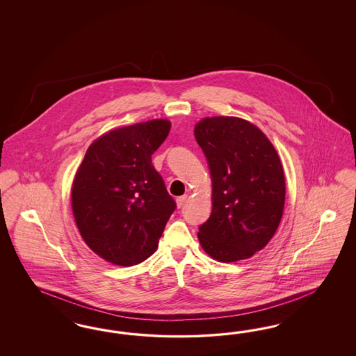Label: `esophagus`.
<instances>
[{
    "instance_id": "esophagus-1",
    "label": "esophagus",
    "mask_w": 356,
    "mask_h": 356,
    "mask_svg": "<svg viewBox=\"0 0 356 356\" xmlns=\"http://www.w3.org/2000/svg\"><path fill=\"white\" fill-rule=\"evenodd\" d=\"M186 198H188V195L185 194V195H181V197H179L177 200H176V204H177V207L180 209V207H183L185 205V202H186Z\"/></svg>"
}]
</instances>
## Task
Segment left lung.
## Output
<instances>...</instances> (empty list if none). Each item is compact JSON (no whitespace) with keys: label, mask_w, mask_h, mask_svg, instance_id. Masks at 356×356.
<instances>
[{"label":"left lung","mask_w":356,"mask_h":356,"mask_svg":"<svg viewBox=\"0 0 356 356\" xmlns=\"http://www.w3.org/2000/svg\"><path fill=\"white\" fill-rule=\"evenodd\" d=\"M194 137L205 154L213 183V210L198 240L220 262L252 257L280 226L286 183L269 138L247 120H201Z\"/></svg>","instance_id":"8db88e82"}]
</instances>
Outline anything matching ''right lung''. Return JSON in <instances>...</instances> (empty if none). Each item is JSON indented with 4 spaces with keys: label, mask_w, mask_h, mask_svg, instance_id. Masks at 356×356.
<instances>
[{
    "label": "right lung",
    "mask_w": 356,
    "mask_h": 356,
    "mask_svg": "<svg viewBox=\"0 0 356 356\" xmlns=\"http://www.w3.org/2000/svg\"><path fill=\"white\" fill-rule=\"evenodd\" d=\"M170 129L159 119L111 130L90 145L76 171V227L88 248L113 265L149 259L176 209L151 162Z\"/></svg>",
    "instance_id": "add662e5"
}]
</instances>
